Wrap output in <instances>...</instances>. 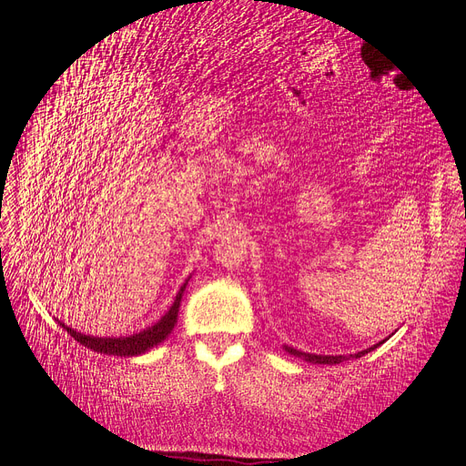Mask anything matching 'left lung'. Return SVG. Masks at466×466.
<instances>
[{
	"label": "left lung",
	"mask_w": 466,
	"mask_h": 466,
	"mask_svg": "<svg viewBox=\"0 0 466 466\" xmlns=\"http://www.w3.org/2000/svg\"><path fill=\"white\" fill-rule=\"evenodd\" d=\"M380 344H376L374 348H369V350H364V351H359V353H355V355H311V353H302V351H299V350H292V348H287L285 346V351H289L290 355H295V357H300V359H304V360H308V362H311V364H339V362H344V360H348V359H351V357H355V359H359V357H362V355H366V353H370L372 350H376Z\"/></svg>",
	"instance_id": "8db88e82"
}]
</instances>
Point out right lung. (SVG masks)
<instances>
[{
	"instance_id": "right-lung-1",
	"label": "right lung",
	"mask_w": 466,
	"mask_h": 466,
	"mask_svg": "<svg viewBox=\"0 0 466 466\" xmlns=\"http://www.w3.org/2000/svg\"><path fill=\"white\" fill-rule=\"evenodd\" d=\"M187 283L179 289L177 297L174 300V304H171L169 311L162 317V319L149 327L145 329L134 336H128V338H94V336H86V334H81L77 330H71L69 327H66L64 323H60L73 338H76L77 341H81V344L92 351H97V353H106V355H118V357H134V355H141L145 351H149L151 348L158 346L160 341H164L167 338V334L174 330L176 323H177V313H179V306H181V297H183V290H185Z\"/></svg>"
}]
</instances>
